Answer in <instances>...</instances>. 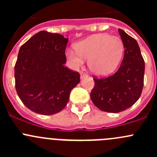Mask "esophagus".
Segmentation results:
<instances>
[{
  "instance_id": "obj_1",
  "label": "esophagus",
  "mask_w": 157,
  "mask_h": 157,
  "mask_svg": "<svg viewBox=\"0 0 157 157\" xmlns=\"http://www.w3.org/2000/svg\"><path fill=\"white\" fill-rule=\"evenodd\" d=\"M88 77V74L85 72H80V77L81 78H83V77Z\"/></svg>"
}]
</instances>
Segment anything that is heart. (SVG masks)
<instances>
[{
    "instance_id": "obj_1",
    "label": "heart",
    "mask_w": 157,
    "mask_h": 157,
    "mask_svg": "<svg viewBox=\"0 0 157 157\" xmlns=\"http://www.w3.org/2000/svg\"><path fill=\"white\" fill-rule=\"evenodd\" d=\"M75 49L67 48L66 57L71 67L78 69L89 59V68L98 76L112 74L118 67L124 53L121 38L107 33L93 35L77 42Z\"/></svg>"
}]
</instances>
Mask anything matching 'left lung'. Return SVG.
Returning <instances> with one entry per match:
<instances>
[{
  "instance_id": "1",
  "label": "left lung",
  "mask_w": 157,
  "mask_h": 157,
  "mask_svg": "<svg viewBox=\"0 0 157 157\" xmlns=\"http://www.w3.org/2000/svg\"><path fill=\"white\" fill-rule=\"evenodd\" d=\"M124 55L118 71L108 77H94L90 99L100 110L117 113L132 106L140 98L144 86L145 64L137 42L118 29Z\"/></svg>"
}]
</instances>
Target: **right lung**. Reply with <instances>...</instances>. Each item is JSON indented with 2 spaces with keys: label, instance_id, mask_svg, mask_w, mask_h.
<instances>
[{
  "label": "right lung",
  "instance_id": "add662e5",
  "mask_svg": "<svg viewBox=\"0 0 157 157\" xmlns=\"http://www.w3.org/2000/svg\"><path fill=\"white\" fill-rule=\"evenodd\" d=\"M68 39L40 31L21 47L14 67L15 87L23 103L33 112L50 115L61 112L80 74L67 68L65 49Z\"/></svg>",
  "mask_w": 157,
  "mask_h": 157
}]
</instances>
